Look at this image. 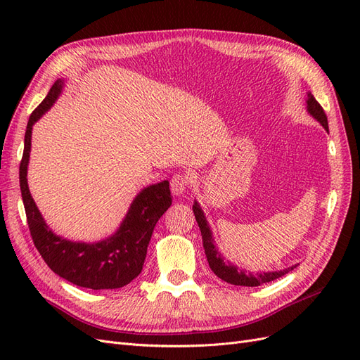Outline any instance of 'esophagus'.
<instances>
[{
    "label": "esophagus",
    "mask_w": 360,
    "mask_h": 360,
    "mask_svg": "<svg viewBox=\"0 0 360 360\" xmlns=\"http://www.w3.org/2000/svg\"><path fill=\"white\" fill-rule=\"evenodd\" d=\"M188 184H189L188 177L181 176V174H176V176L171 179V192L174 195H181L184 193V191H186Z\"/></svg>",
    "instance_id": "34e87169"
}]
</instances>
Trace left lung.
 <instances>
[{"label": "left lung", "mask_w": 360, "mask_h": 360, "mask_svg": "<svg viewBox=\"0 0 360 360\" xmlns=\"http://www.w3.org/2000/svg\"><path fill=\"white\" fill-rule=\"evenodd\" d=\"M307 111L308 114L317 120V122L328 130L329 132V124H328V117H326L323 108L320 106V103L315 101V97L308 91V97H307ZM193 214L195 219L198 222V226L201 230V236H202V246H204V252L207 257V261H209V266L213 270V274L221 278L222 281L228 282V284L233 285H243V287H258L261 284H266V282L275 281L281 276L287 275L288 271H291L294 267H297V264H294L291 267H287L284 270H275V271H257V274H248V271L242 270L240 267L234 266L230 261L225 259V257H222V254L217 250L216 245H214V238H213V233L210 230V225L205 219V214L201 209V205L198 204V201H193Z\"/></svg>", "instance_id": "1"}]
</instances>
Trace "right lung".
<instances>
[{"instance_id":"obj_1","label":"right lung","mask_w":360,"mask_h":360,"mask_svg":"<svg viewBox=\"0 0 360 360\" xmlns=\"http://www.w3.org/2000/svg\"><path fill=\"white\" fill-rule=\"evenodd\" d=\"M63 86L64 79L53 82L48 96L30 115L25 130L19 183L30 233L34 246L53 274L84 288H122L134 281L143 270L151 234L160 216L172 204L169 181L163 180L141 189L117 231L101 242H72L53 233L31 197L27 172L32 126L57 102Z\"/></svg>"}]
</instances>
